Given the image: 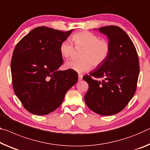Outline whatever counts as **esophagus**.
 <instances>
[{"label":"esophagus","instance_id":"34e87169","mask_svg":"<svg viewBox=\"0 0 150 150\" xmlns=\"http://www.w3.org/2000/svg\"><path fill=\"white\" fill-rule=\"evenodd\" d=\"M82 78H83V75H81V74L78 75V81H79L82 79Z\"/></svg>","mask_w":150,"mask_h":150}]
</instances>
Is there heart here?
I'll return each mask as SVG.
<instances>
[{"label":"heart","instance_id":"obj_1","mask_svg":"<svg viewBox=\"0 0 150 150\" xmlns=\"http://www.w3.org/2000/svg\"><path fill=\"white\" fill-rule=\"evenodd\" d=\"M71 40L76 49H83L79 54L81 59L67 62V69L77 73H84L92 67L101 66L108 58L111 51V45L107 39H100L94 33L86 30L75 33ZM59 52L62 57L69 59L72 57L74 47L69 41H64L59 46Z\"/></svg>","mask_w":150,"mask_h":150}]
</instances>
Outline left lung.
<instances>
[{
	"label": "left lung",
	"mask_w": 150,
	"mask_h": 150,
	"mask_svg": "<svg viewBox=\"0 0 150 150\" xmlns=\"http://www.w3.org/2000/svg\"><path fill=\"white\" fill-rule=\"evenodd\" d=\"M99 30L108 36L111 51L101 66L83 77L89 85L84 99L95 113L111 115L122 111L134 96L139 73V58L132 41L122 28L111 25Z\"/></svg>",
	"instance_id": "obj_1"
}]
</instances>
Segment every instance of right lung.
<instances>
[{"instance_id":"1","label":"right lung","mask_w":150,"mask_h":150,"mask_svg":"<svg viewBox=\"0 0 150 150\" xmlns=\"http://www.w3.org/2000/svg\"><path fill=\"white\" fill-rule=\"evenodd\" d=\"M72 30L39 27L15 46L11 63L13 87L30 113L44 115L54 111L63 103L67 91L77 82L75 71L58 70L63 64L59 46Z\"/></svg>"}]
</instances>
